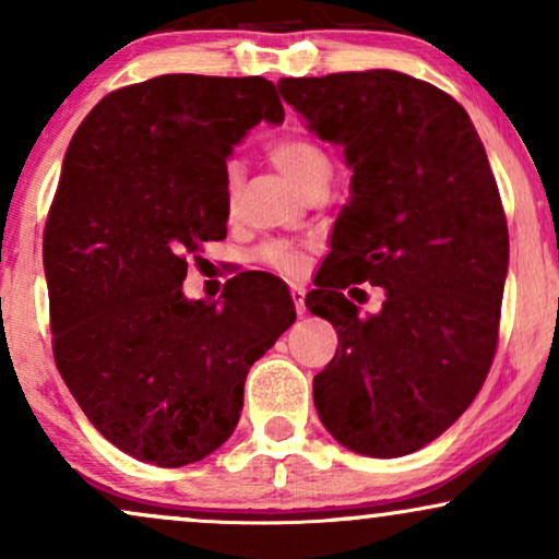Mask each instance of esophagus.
Listing matches in <instances>:
<instances>
[{"label": "esophagus", "instance_id": "esophagus-1", "mask_svg": "<svg viewBox=\"0 0 559 559\" xmlns=\"http://www.w3.org/2000/svg\"><path fill=\"white\" fill-rule=\"evenodd\" d=\"M290 298H293V302H295V311H298L300 316L306 313V287L293 285V287H290Z\"/></svg>", "mask_w": 559, "mask_h": 559}]
</instances>
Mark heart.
Returning a JSON list of instances; mask_svg holds the SVG:
<instances>
[{"label":"heart","instance_id":"b5f03b06","mask_svg":"<svg viewBox=\"0 0 559 559\" xmlns=\"http://www.w3.org/2000/svg\"><path fill=\"white\" fill-rule=\"evenodd\" d=\"M269 160H272L277 168L285 174L287 178H293L295 183L300 186L302 191L311 186L316 178L329 176L332 174V160H329L326 150L321 144H316L313 140L300 134H285L277 136L274 142H269L266 147ZM223 183H225V194H227V204H236L238 197V186H240V165L238 160H227L223 168ZM257 261L272 269L277 274H300L302 269V257L295 251L293 246L287 243H264L257 251Z\"/></svg>","mask_w":559,"mask_h":559}]
</instances>
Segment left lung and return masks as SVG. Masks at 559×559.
I'll list each match as a JSON object with an SVG mask.
<instances>
[{
    "instance_id": "8db88e82",
    "label": "left lung",
    "mask_w": 559,
    "mask_h": 559,
    "mask_svg": "<svg viewBox=\"0 0 559 559\" xmlns=\"http://www.w3.org/2000/svg\"><path fill=\"white\" fill-rule=\"evenodd\" d=\"M277 87L353 168L306 295L340 336L313 404L349 451L406 456L464 415L498 349L508 223L485 144L451 95L391 69ZM362 281L386 290L378 317L348 300Z\"/></svg>"
}]
</instances>
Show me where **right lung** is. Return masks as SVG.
<instances>
[{"label":"right lung","mask_w":559,"mask_h":559,"mask_svg":"<svg viewBox=\"0 0 559 559\" xmlns=\"http://www.w3.org/2000/svg\"><path fill=\"white\" fill-rule=\"evenodd\" d=\"M261 119L264 78L160 74L114 90L69 142L44 230L53 360L90 423L129 456L186 466L217 451L248 368L295 321L272 274L186 300V257L227 236L223 168Z\"/></svg>","instance_id":"right-lung-1"}]
</instances>
